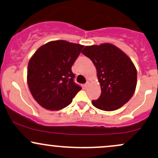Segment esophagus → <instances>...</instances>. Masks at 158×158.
<instances>
[{
    "instance_id": "obj_1",
    "label": "esophagus",
    "mask_w": 158,
    "mask_h": 158,
    "mask_svg": "<svg viewBox=\"0 0 158 158\" xmlns=\"http://www.w3.org/2000/svg\"><path fill=\"white\" fill-rule=\"evenodd\" d=\"M88 85H89V82H88V81H87V82L84 85V87L85 88H87L88 87Z\"/></svg>"
}]
</instances>
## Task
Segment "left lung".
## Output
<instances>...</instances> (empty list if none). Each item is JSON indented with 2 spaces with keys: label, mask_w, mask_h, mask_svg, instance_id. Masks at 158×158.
<instances>
[{
  "label": "left lung",
  "mask_w": 158,
  "mask_h": 158,
  "mask_svg": "<svg viewBox=\"0 0 158 158\" xmlns=\"http://www.w3.org/2000/svg\"><path fill=\"white\" fill-rule=\"evenodd\" d=\"M81 53L94 63L101 86L100 97L92 100L93 106L111 111L128 102L137 85V70L129 57L108 43L86 46Z\"/></svg>",
  "instance_id": "8db88e82"
}]
</instances>
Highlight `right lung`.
<instances>
[{
  "instance_id": "right-lung-1",
  "label": "right lung",
  "mask_w": 158,
  "mask_h": 158,
  "mask_svg": "<svg viewBox=\"0 0 158 158\" xmlns=\"http://www.w3.org/2000/svg\"><path fill=\"white\" fill-rule=\"evenodd\" d=\"M84 48L64 40L50 41L36 50L27 68V83L41 106L58 110L72 102L81 89L74 82L72 65Z\"/></svg>"
}]
</instances>
